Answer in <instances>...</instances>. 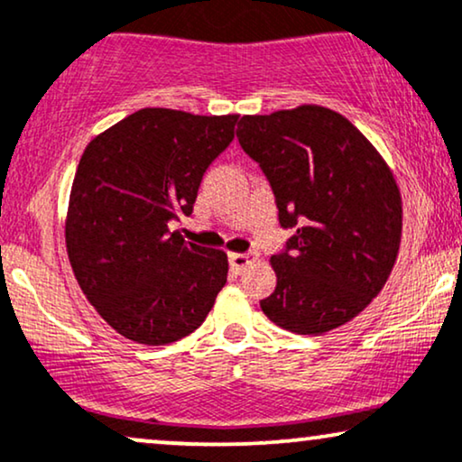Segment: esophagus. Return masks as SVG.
Returning a JSON list of instances; mask_svg holds the SVG:
<instances>
[{
	"mask_svg": "<svg viewBox=\"0 0 462 462\" xmlns=\"http://www.w3.org/2000/svg\"><path fill=\"white\" fill-rule=\"evenodd\" d=\"M252 263H255L254 254H230V266L236 273H243Z\"/></svg>",
	"mask_w": 462,
	"mask_h": 462,
	"instance_id": "esophagus-1",
	"label": "esophagus"
}]
</instances>
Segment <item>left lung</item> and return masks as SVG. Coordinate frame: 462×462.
<instances>
[{"mask_svg": "<svg viewBox=\"0 0 462 462\" xmlns=\"http://www.w3.org/2000/svg\"><path fill=\"white\" fill-rule=\"evenodd\" d=\"M236 137L269 178L280 224H299L291 252L269 260L277 286L260 301L266 319L299 336L346 325L398 258L402 198L390 165L357 126L320 105L243 116Z\"/></svg>", "mask_w": 462, "mask_h": 462, "instance_id": "1", "label": "left lung"}]
</instances>
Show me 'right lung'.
<instances>
[{"instance_id": "add662e5", "label": "right lung", "mask_w": 462, "mask_h": 462, "mask_svg": "<svg viewBox=\"0 0 462 462\" xmlns=\"http://www.w3.org/2000/svg\"><path fill=\"white\" fill-rule=\"evenodd\" d=\"M238 114L146 107L83 150L64 221L86 299L120 336L163 346L202 325L226 286L224 249L168 224L191 215L204 171L235 137Z\"/></svg>"}]
</instances>
